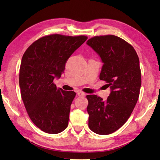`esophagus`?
<instances>
[{
    "instance_id": "34e87169",
    "label": "esophagus",
    "mask_w": 160,
    "mask_h": 160,
    "mask_svg": "<svg viewBox=\"0 0 160 160\" xmlns=\"http://www.w3.org/2000/svg\"><path fill=\"white\" fill-rule=\"evenodd\" d=\"M77 94H78V95L79 96V97H85L86 95L85 93H84V92H81V91H78V92H77Z\"/></svg>"
}]
</instances>
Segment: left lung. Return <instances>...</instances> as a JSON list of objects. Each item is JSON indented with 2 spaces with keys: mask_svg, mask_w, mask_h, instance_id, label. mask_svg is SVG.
Wrapping results in <instances>:
<instances>
[{
  "mask_svg": "<svg viewBox=\"0 0 160 160\" xmlns=\"http://www.w3.org/2000/svg\"><path fill=\"white\" fill-rule=\"evenodd\" d=\"M87 44L101 58L99 79L106 81L111 91L106 101L95 94L87 96L88 125L97 134H111L126 122L138 99L139 58L131 44L114 35L94 37Z\"/></svg>",
  "mask_w": 160,
  "mask_h": 160,
  "instance_id": "obj_1",
  "label": "left lung"
}]
</instances>
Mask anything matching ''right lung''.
<instances>
[{
  "instance_id": "1",
  "label": "right lung",
  "mask_w": 160,
  "mask_h": 160,
  "mask_svg": "<svg viewBox=\"0 0 160 160\" xmlns=\"http://www.w3.org/2000/svg\"><path fill=\"white\" fill-rule=\"evenodd\" d=\"M87 39L48 35L29 46L22 56L19 78L22 99L32 122L45 132L56 134L67 128L76 93L58 89L53 81L61 78L68 59Z\"/></svg>"
}]
</instances>
